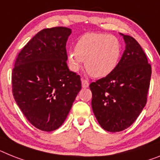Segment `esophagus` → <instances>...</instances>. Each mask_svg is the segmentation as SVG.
<instances>
[{
	"mask_svg": "<svg viewBox=\"0 0 160 160\" xmlns=\"http://www.w3.org/2000/svg\"><path fill=\"white\" fill-rule=\"evenodd\" d=\"M81 83H82V87H83V88H88V85H89V84H88V80H84V79L81 80Z\"/></svg>",
	"mask_w": 160,
	"mask_h": 160,
	"instance_id": "34e87169",
	"label": "esophagus"
}]
</instances>
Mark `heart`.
Returning <instances> with one entry per match:
<instances>
[{"instance_id": "b5f03b06", "label": "heart", "mask_w": 160, "mask_h": 160, "mask_svg": "<svg viewBox=\"0 0 160 160\" xmlns=\"http://www.w3.org/2000/svg\"><path fill=\"white\" fill-rule=\"evenodd\" d=\"M122 53L121 43L115 36L89 32L77 40L75 51H69L70 68L76 72L83 61L89 75L96 78L108 76L117 68Z\"/></svg>"}]
</instances>
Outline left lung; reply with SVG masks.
Listing matches in <instances>:
<instances>
[{"label": "left lung", "instance_id": "left-lung-1", "mask_svg": "<svg viewBox=\"0 0 160 160\" xmlns=\"http://www.w3.org/2000/svg\"><path fill=\"white\" fill-rule=\"evenodd\" d=\"M125 50L112 73L89 85L92 108L99 124L108 132L128 128L147 102L151 66L133 37L121 34Z\"/></svg>", "mask_w": 160, "mask_h": 160}]
</instances>
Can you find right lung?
Wrapping results in <instances>:
<instances>
[{
	"mask_svg": "<svg viewBox=\"0 0 160 160\" xmlns=\"http://www.w3.org/2000/svg\"><path fill=\"white\" fill-rule=\"evenodd\" d=\"M71 33L64 27L39 32L20 51L12 72L16 103L32 125L45 132L63 123L81 89L80 76L67 64Z\"/></svg>",
	"mask_w": 160,
	"mask_h": 160,
	"instance_id": "1",
	"label": "right lung"
}]
</instances>
